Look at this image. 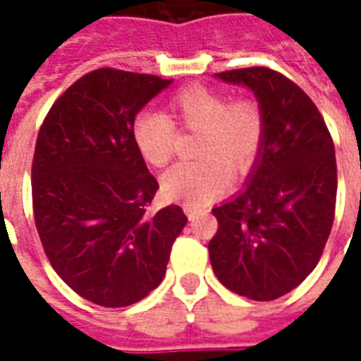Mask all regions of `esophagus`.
Returning <instances> with one entry per match:
<instances>
[{"label": "esophagus", "mask_w": 361, "mask_h": 361, "mask_svg": "<svg viewBox=\"0 0 361 361\" xmlns=\"http://www.w3.org/2000/svg\"><path fill=\"white\" fill-rule=\"evenodd\" d=\"M185 214H187V217H189V221H191V223H195V219H197V209L195 208H191V206H185Z\"/></svg>", "instance_id": "34e87169"}]
</instances>
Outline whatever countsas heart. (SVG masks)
Here are the masks:
<instances>
[{"mask_svg":"<svg viewBox=\"0 0 361 361\" xmlns=\"http://www.w3.org/2000/svg\"><path fill=\"white\" fill-rule=\"evenodd\" d=\"M169 116L144 110L133 123V140L144 161L153 166L169 163L176 147L174 123L180 129L198 130L195 163H180L163 176L170 198L206 204L231 185V169L243 172L255 163L264 140V118L257 103L206 86H191L170 99Z\"/></svg>","mask_w":361,"mask_h":361,"instance_id":"b5f03b06","label":"heart"}]
</instances>
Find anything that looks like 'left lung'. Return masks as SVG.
<instances>
[{
    "label": "left lung",
    "mask_w": 361,
    "mask_h": 361,
    "mask_svg": "<svg viewBox=\"0 0 361 361\" xmlns=\"http://www.w3.org/2000/svg\"><path fill=\"white\" fill-rule=\"evenodd\" d=\"M215 78L255 93L264 140L245 187L212 209L219 231L209 262L228 290L269 302L294 290L324 251L336 215V147L313 101L281 73L249 67Z\"/></svg>",
    "instance_id": "left-lung-1"
}]
</instances>
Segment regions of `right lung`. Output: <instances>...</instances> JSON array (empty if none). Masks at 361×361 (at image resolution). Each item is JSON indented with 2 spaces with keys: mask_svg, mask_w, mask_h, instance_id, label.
Returning <instances> with one entry per match:
<instances>
[{
  "mask_svg": "<svg viewBox=\"0 0 361 361\" xmlns=\"http://www.w3.org/2000/svg\"><path fill=\"white\" fill-rule=\"evenodd\" d=\"M172 80L97 69L52 104L31 166L35 226L56 274L87 302L127 307L161 285L187 223L133 140L136 114Z\"/></svg>",
  "mask_w": 361,
  "mask_h": 361,
  "instance_id": "right-lung-1",
  "label": "right lung"
}]
</instances>
